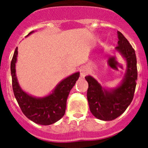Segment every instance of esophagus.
Returning a JSON list of instances; mask_svg holds the SVG:
<instances>
[{"label":"esophagus","instance_id":"esophagus-1","mask_svg":"<svg viewBox=\"0 0 148 148\" xmlns=\"http://www.w3.org/2000/svg\"><path fill=\"white\" fill-rule=\"evenodd\" d=\"M87 70L84 69V68H81L80 69V75L82 77H84L86 75H87Z\"/></svg>","mask_w":148,"mask_h":148}]
</instances>
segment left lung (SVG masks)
<instances>
[{
	"mask_svg": "<svg viewBox=\"0 0 148 148\" xmlns=\"http://www.w3.org/2000/svg\"><path fill=\"white\" fill-rule=\"evenodd\" d=\"M118 33V46L116 50L126 60L127 68L120 85L108 90L101 87L93 77L87 75V100L92 114L103 121H112L121 116L130 104L133 99L137 80L136 56L126 38Z\"/></svg>",
	"mask_w": 148,
	"mask_h": 148,
	"instance_id": "obj_1",
	"label": "left lung"
}]
</instances>
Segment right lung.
<instances>
[{
    "label": "right lung",
    "mask_w": 148,
    "mask_h": 148,
    "mask_svg": "<svg viewBox=\"0 0 148 148\" xmlns=\"http://www.w3.org/2000/svg\"><path fill=\"white\" fill-rule=\"evenodd\" d=\"M33 32H29L27 36ZM17 56L18 47L11 61V75L14 95L23 113L29 119L38 125H49L58 121L64 115L66 99L79 78V73H73L61 81L49 95L43 98L34 97L24 92L18 84L15 73Z\"/></svg>",
    "instance_id": "add662e5"
}]
</instances>
